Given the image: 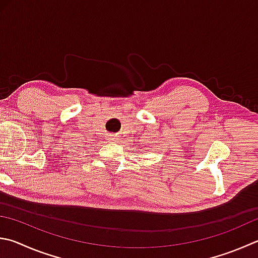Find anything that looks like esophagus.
I'll list each match as a JSON object with an SVG mask.
<instances>
[{
    "mask_svg": "<svg viewBox=\"0 0 258 258\" xmlns=\"http://www.w3.org/2000/svg\"><path fill=\"white\" fill-rule=\"evenodd\" d=\"M109 140H110V141H114V142H118V137H117V135H115V134H110Z\"/></svg>",
    "mask_w": 258,
    "mask_h": 258,
    "instance_id": "esophagus-1",
    "label": "esophagus"
}]
</instances>
